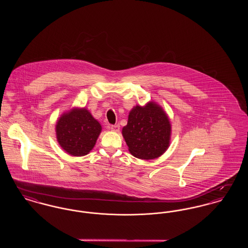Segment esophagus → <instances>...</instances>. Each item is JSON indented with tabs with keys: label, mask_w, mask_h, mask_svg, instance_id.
I'll list each match as a JSON object with an SVG mask.
<instances>
[{
	"label": "esophagus",
	"mask_w": 248,
	"mask_h": 248,
	"mask_svg": "<svg viewBox=\"0 0 248 248\" xmlns=\"http://www.w3.org/2000/svg\"><path fill=\"white\" fill-rule=\"evenodd\" d=\"M110 129L113 132H119L120 131V125L119 124H115V125H111Z\"/></svg>",
	"instance_id": "34e87169"
}]
</instances>
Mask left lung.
<instances>
[{
    "instance_id": "obj_1",
    "label": "left lung",
    "mask_w": 248,
    "mask_h": 248,
    "mask_svg": "<svg viewBox=\"0 0 248 248\" xmlns=\"http://www.w3.org/2000/svg\"><path fill=\"white\" fill-rule=\"evenodd\" d=\"M171 132V123L165 109L158 103L150 101L145 106L133 107L122 135L133 156L153 160L169 148Z\"/></svg>"
}]
</instances>
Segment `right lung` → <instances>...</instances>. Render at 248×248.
Listing matches in <instances>:
<instances>
[{
  "mask_svg": "<svg viewBox=\"0 0 248 248\" xmlns=\"http://www.w3.org/2000/svg\"><path fill=\"white\" fill-rule=\"evenodd\" d=\"M101 131V124L86 108L73 107L63 112L56 124V137L59 146L75 157L89 154Z\"/></svg>",
  "mask_w": 248,
  "mask_h": 248,
  "instance_id": "add662e5",
  "label": "right lung"
}]
</instances>
